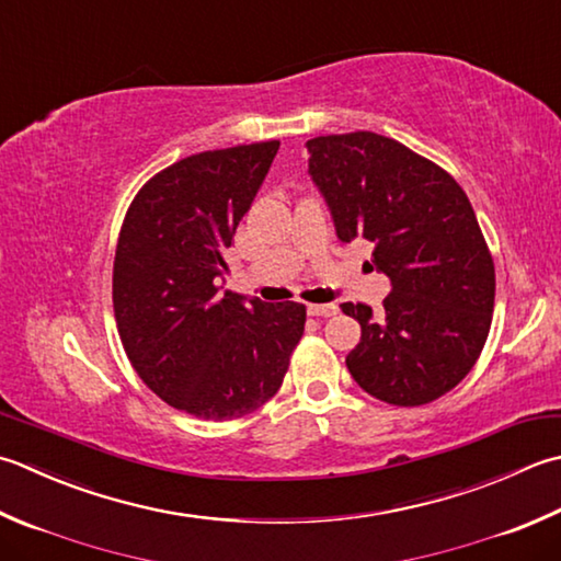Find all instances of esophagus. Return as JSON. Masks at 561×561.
Here are the masks:
<instances>
[{
  "label": "esophagus",
  "instance_id": "1",
  "mask_svg": "<svg viewBox=\"0 0 561 561\" xmlns=\"http://www.w3.org/2000/svg\"><path fill=\"white\" fill-rule=\"evenodd\" d=\"M306 311H309V316H316V318H328V316L337 313V306L335 304H309V306H306Z\"/></svg>",
  "mask_w": 561,
  "mask_h": 561
}]
</instances>
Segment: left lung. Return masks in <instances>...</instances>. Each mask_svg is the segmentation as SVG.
I'll return each instance as SVG.
<instances>
[{"label":"left lung","instance_id":"obj_1","mask_svg":"<svg viewBox=\"0 0 561 561\" xmlns=\"http://www.w3.org/2000/svg\"><path fill=\"white\" fill-rule=\"evenodd\" d=\"M309 174L343 243H375L391 282L381 309L343 304L362 337L345 365L362 389L423 405L455 389L486 343L496 274L467 194L399 140L355 130L306 142Z\"/></svg>","mask_w":561,"mask_h":561}]
</instances>
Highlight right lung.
I'll return each instance as SVG.
<instances>
[{
	"label": "right lung",
	"mask_w": 561,
	"mask_h": 561,
	"mask_svg": "<svg viewBox=\"0 0 561 561\" xmlns=\"http://www.w3.org/2000/svg\"><path fill=\"white\" fill-rule=\"evenodd\" d=\"M279 140L206 150L142 184L121 226L114 316L150 391L204 421L257 411L279 391L306 306L224 291L226 250Z\"/></svg>",
	"instance_id": "1"
}]
</instances>
